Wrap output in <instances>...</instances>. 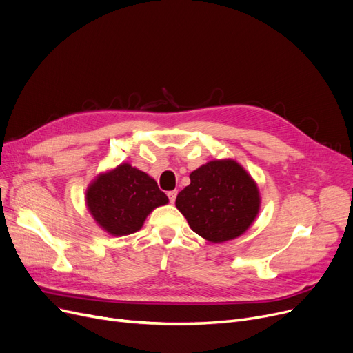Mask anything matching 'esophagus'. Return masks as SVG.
<instances>
[{"label": "esophagus", "mask_w": 353, "mask_h": 353, "mask_svg": "<svg viewBox=\"0 0 353 353\" xmlns=\"http://www.w3.org/2000/svg\"><path fill=\"white\" fill-rule=\"evenodd\" d=\"M167 196H169L170 203H174V201H176V197H177V190H172V192H169V193H167Z\"/></svg>", "instance_id": "obj_1"}]
</instances>
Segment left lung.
Here are the masks:
<instances>
[{"label": "left lung", "mask_w": 353, "mask_h": 353, "mask_svg": "<svg viewBox=\"0 0 353 353\" xmlns=\"http://www.w3.org/2000/svg\"><path fill=\"white\" fill-rule=\"evenodd\" d=\"M176 206L192 230L213 243L243 234L259 213L261 197L253 179L234 160H214L190 174Z\"/></svg>", "instance_id": "left-lung-1"}]
</instances>
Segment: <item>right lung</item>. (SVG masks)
I'll return each instance as SVG.
<instances>
[{"label": "right lung", "instance_id": "add662e5", "mask_svg": "<svg viewBox=\"0 0 353 353\" xmlns=\"http://www.w3.org/2000/svg\"><path fill=\"white\" fill-rule=\"evenodd\" d=\"M167 201L154 179L130 164H120L113 172L99 176L87 190L90 213L114 236L137 232L147 214Z\"/></svg>", "mask_w": 353, "mask_h": 353}]
</instances>
